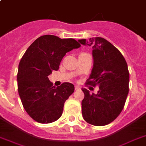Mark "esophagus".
Instances as JSON below:
<instances>
[{
	"instance_id": "obj_1",
	"label": "esophagus",
	"mask_w": 146,
	"mask_h": 146,
	"mask_svg": "<svg viewBox=\"0 0 146 146\" xmlns=\"http://www.w3.org/2000/svg\"><path fill=\"white\" fill-rule=\"evenodd\" d=\"M80 88L79 86H75V90H76V91H77V90H80Z\"/></svg>"
}]
</instances>
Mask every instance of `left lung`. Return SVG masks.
I'll list each match as a JSON object with an SVG mask.
<instances>
[{
    "label": "left lung",
    "mask_w": 146,
    "mask_h": 146,
    "mask_svg": "<svg viewBox=\"0 0 146 146\" xmlns=\"http://www.w3.org/2000/svg\"><path fill=\"white\" fill-rule=\"evenodd\" d=\"M92 48L93 66L86 84L98 86L97 94L82 88V114L87 123L104 126L117 117L129 92V74L124 57L117 48L103 38L78 40Z\"/></svg>",
    "instance_id": "obj_1"
}]
</instances>
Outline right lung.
Segmentation results:
<instances>
[{
	"mask_svg": "<svg viewBox=\"0 0 146 146\" xmlns=\"http://www.w3.org/2000/svg\"><path fill=\"white\" fill-rule=\"evenodd\" d=\"M80 46L73 38L45 35L25 52L18 67V92L24 109L34 120L50 123L61 117L64 102L73 93L74 86L64 82L55 88L48 76L59 69L66 53Z\"/></svg>",
	"mask_w": 146,
	"mask_h": 146,
	"instance_id": "add662e5",
	"label": "right lung"
}]
</instances>
